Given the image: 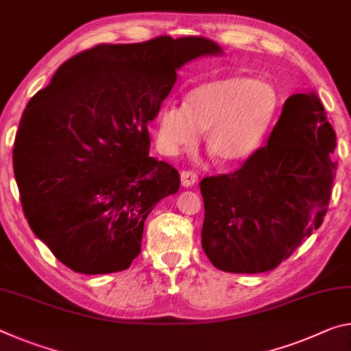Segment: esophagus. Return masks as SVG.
Masks as SVG:
<instances>
[{
  "label": "esophagus",
  "mask_w": 351,
  "mask_h": 351,
  "mask_svg": "<svg viewBox=\"0 0 351 351\" xmlns=\"http://www.w3.org/2000/svg\"><path fill=\"white\" fill-rule=\"evenodd\" d=\"M198 181V176L195 171L192 170H182L181 171V184L184 187H192Z\"/></svg>",
  "instance_id": "34e87169"
}]
</instances>
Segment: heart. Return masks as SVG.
Wrapping results in <instances>:
<instances>
[{
	"mask_svg": "<svg viewBox=\"0 0 351 351\" xmlns=\"http://www.w3.org/2000/svg\"><path fill=\"white\" fill-rule=\"evenodd\" d=\"M280 109V93L269 81L228 75L193 87L184 104H165L156 119V142L164 154L197 143L206 130V147L220 162L247 159L264 142Z\"/></svg>",
	"mask_w": 351,
	"mask_h": 351,
	"instance_id": "1",
	"label": "heart"
}]
</instances>
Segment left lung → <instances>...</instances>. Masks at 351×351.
Masks as SVG:
<instances>
[{"instance_id": "obj_1", "label": "left lung", "mask_w": 351, "mask_h": 351, "mask_svg": "<svg viewBox=\"0 0 351 351\" xmlns=\"http://www.w3.org/2000/svg\"><path fill=\"white\" fill-rule=\"evenodd\" d=\"M336 132L315 93L282 106L267 145L230 175L203 178L202 245L217 269L263 274L276 269L319 230L331 198Z\"/></svg>"}]
</instances>
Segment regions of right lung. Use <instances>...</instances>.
<instances>
[{
  "mask_svg": "<svg viewBox=\"0 0 351 351\" xmlns=\"http://www.w3.org/2000/svg\"><path fill=\"white\" fill-rule=\"evenodd\" d=\"M221 48L204 37L101 43L70 58L29 99L14 143V173L34 234L76 274L126 270L154 204L180 189L149 158L148 123L178 69Z\"/></svg>",
  "mask_w": 351,
  "mask_h": 351,
  "instance_id": "obj_1",
  "label": "right lung"
}]
</instances>
